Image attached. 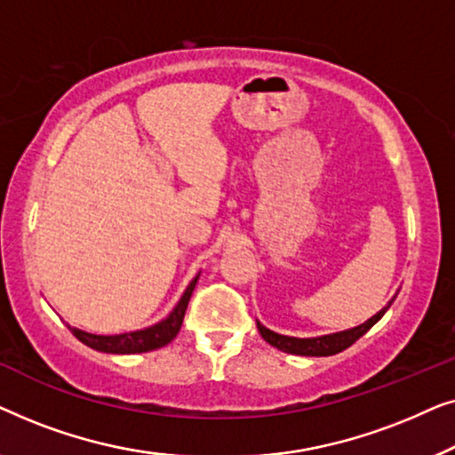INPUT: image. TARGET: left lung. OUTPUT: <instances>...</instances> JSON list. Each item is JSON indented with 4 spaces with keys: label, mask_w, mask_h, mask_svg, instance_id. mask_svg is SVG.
Returning <instances> with one entry per match:
<instances>
[{
    "label": "left lung",
    "mask_w": 455,
    "mask_h": 455,
    "mask_svg": "<svg viewBox=\"0 0 455 455\" xmlns=\"http://www.w3.org/2000/svg\"><path fill=\"white\" fill-rule=\"evenodd\" d=\"M394 302V300H391ZM391 302L383 310H379L375 316H371L369 321L363 323V325L347 329V331L333 333V335H323V338H310V339H300V338H288V335H279L271 329H267L257 323L259 333L263 335L265 341H269L273 347L277 350L288 352V354H300V356H331V354H338L346 347H350L354 341L363 338V335L369 331V329L375 325V323L385 315V310L391 307Z\"/></svg>",
    "instance_id": "left-lung-1"
}]
</instances>
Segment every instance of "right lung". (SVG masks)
<instances>
[{"mask_svg": "<svg viewBox=\"0 0 455 455\" xmlns=\"http://www.w3.org/2000/svg\"><path fill=\"white\" fill-rule=\"evenodd\" d=\"M196 282H198V275L192 279L188 288H186L182 300L178 302V307L173 308V313L167 316V319H164L161 323H157V325H153L148 329H140V331L122 333V335H92V333L80 331V329H76V327H70V331L74 338L83 341L84 346H89V347H92V350H99V352L140 354V352L157 350V347H164L170 344V341L178 335Z\"/></svg>", "mask_w": 455, "mask_h": 455, "instance_id": "1", "label": "right lung"}]
</instances>
